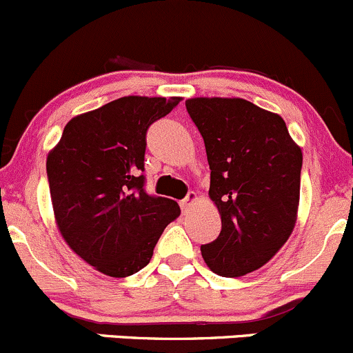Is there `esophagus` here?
<instances>
[{
    "label": "esophagus",
    "mask_w": 353,
    "mask_h": 353,
    "mask_svg": "<svg viewBox=\"0 0 353 353\" xmlns=\"http://www.w3.org/2000/svg\"><path fill=\"white\" fill-rule=\"evenodd\" d=\"M195 202H197V194H194V192H190V194H188L187 197H185L183 201H181V209L188 210L192 205H194Z\"/></svg>",
    "instance_id": "34e87169"
}]
</instances>
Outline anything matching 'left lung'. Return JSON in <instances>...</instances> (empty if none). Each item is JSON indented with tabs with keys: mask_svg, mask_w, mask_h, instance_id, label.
<instances>
[{
	"mask_svg": "<svg viewBox=\"0 0 353 353\" xmlns=\"http://www.w3.org/2000/svg\"><path fill=\"white\" fill-rule=\"evenodd\" d=\"M185 107L203 137L221 216L202 258L221 277H241L263 267L296 226L303 152L281 115L248 100L190 98Z\"/></svg>",
	"mask_w": 353,
	"mask_h": 353,
	"instance_id": "8db88e82",
	"label": "left lung"
}]
</instances>
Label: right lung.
Returning <instances> with one entry per match:
<instances>
[{"label": "right lung", "instance_id": "add662e5", "mask_svg": "<svg viewBox=\"0 0 353 353\" xmlns=\"http://www.w3.org/2000/svg\"><path fill=\"white\" fill-rule=\"evenodd\" d=\"M180 97H122L66 123L47 156L54 217L69 248L110 277L150 263L180 207L144 190L146 132Z\"/></svg>", "mask_w": 353, "mask_h": 353}]
</instances>
